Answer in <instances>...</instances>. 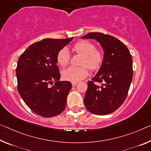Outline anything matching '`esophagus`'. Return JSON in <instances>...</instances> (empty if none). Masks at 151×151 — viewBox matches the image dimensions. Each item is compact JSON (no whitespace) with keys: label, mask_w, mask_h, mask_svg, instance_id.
<instances>
[{"label":"esophagus","mask_w":151,"mask_h":151,"mask_svg":"<svg viewBox=\"0 0 151 151\" xmlns=\"http://www.w3.org/2000/svg\"><path fill=\"white\" fill-rule=\"evenodd\" d=\"M77 83H78L77 82H73V83H72V85H73V86H76Z\"/></svg>","instance_id":"1"}]
</instances>
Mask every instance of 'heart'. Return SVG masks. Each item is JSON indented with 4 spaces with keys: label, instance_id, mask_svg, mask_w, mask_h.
<instances>
[{
    "label": "heart",
    "instance_id": "1",
    "mask_svg": "<svg viewBox=\"0 0 151 151\" xmlns=\"http://www.w3.org/2000/svg\"><path fill=\"white\" fill-rule=\"evenodd\" d=\"M74 50L83 56L81 62V65L83 66L68 67L62 72V76L66 81L78 82L88 75L87 66L93 71L99 70L104 61V54L101 50H97L95 45L88 40H81L76 43L74 45ZM70 59V51L66 47L62 48L57 55V63L61 66H66Z\"/></svg>",
    "mask_w": 151,
    "mask_h": 151
}]
</instances>
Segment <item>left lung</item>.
I'll use <instances>...</instances> for the list:
<instances>
[{
    "label": "left lung",
    "instance_id": "left-lung-1",
    "mask_svg": "<svg viewBox=\"0 0 151 151\" xmlns=\"http://www.w3.org/2000/svg\"><path fill=\"white\" fill-rule=\"evenodd\" d=\"M81 38L95 40L104 53L99 70L88 82L85 106L93 114H111L121 106L128 95L133 76L132 57L126 45L111 35L95 32ZM94 82H101L102 86Z\"/></svg>",
    "mask_w": 151,
    "mask_h": 151
}]
</instances>
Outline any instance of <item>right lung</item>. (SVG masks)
Listing matches in <instances>:
<instances>
[{"label": "right lung", "instance_id": "right-lung-1", "mask_svg": "<svg viewBox=\"0 0 151 151\" xmlns=\"http://www.w3.org/2000/svg\"><path fill=\"white\" fill-rule=\"evenodd\" d=\"M73 39H44L29 45L19 58L16 68L19 93L25 104L42 117H54L65 109L72 84L59 81L57 55Z\"/></svg>", "mask_w": 151, "mask_h": 151}]
</instances>
